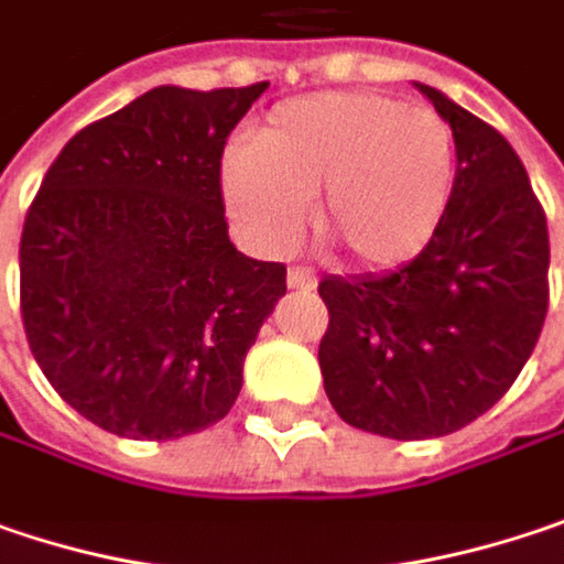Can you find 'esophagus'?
<instances>
[{"label":"esophagus","instance_id":"obj_1","mask_svg":"<svg viewBox=\"0 0 564 564\" xmlns=\"http://www.w3.org/2000/svg\"><path fill=\"white\" fill-rule=\"evenodd\" d=\"M317 285V272L311 265H292L289 269V289H302V292H311Z\"/></svg>","mask_w":564,"mask_h":564}]
</instances>
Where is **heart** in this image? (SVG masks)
I'll return each instance as SVG.
<instances>
[{
    "instance_id": "heart-1",
    "label": "heart",
    "mask_w": 564,
    "mask_h": 564,
    "mask_svg": "<svg viewBox=\"0 0 564 564\" xmlns=\"http://www.w3.org/2000/svg\"><path fill=\"white\" fill-rule=\"evenodd\" d=\"M456 182V138L446 118L394 96L343 89L282 101L257 141L221 160L224 205L260 250L302 237L321 195V234L346 257L388 269L417 257L443 221Z\"/></svg>"
}]
</instances>
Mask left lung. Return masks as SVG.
Instances as JSON below:
<instances>
[{"instance_id": "1", "label": "left lung", "mask_w": 564, "mask_h": 564, "mask_svg": "<svg viewBox=\"0 0 564 564\" xmlns=\"http://www.w3.org/2000/svg\"><path fill=\"white\" fill-rule=\"evenodd\" d=\"M421 93L459 160L433 240L391 272L317 285L324 391L349 426L388 440L446 436L495 408L549 311V227L520 156L463 105Z\"/></svg>"}]
</instances>
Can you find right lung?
<instances>
[{
	"label": "right lung",
	"instance_id": "obj_1",
	"mask_svg": "<svg viewBox=\"0 0 564 564\" xmlns=\"http://www.w3.org/2000/svg\"><path fill=\"white\" fill-rule=\"evenodd\" d=\"M269 83L156 86L86 124L21 230V321L63 401L131 440L227 417L243 359L285 295V265L237 253L224 143Z\"/></svg>",
	"mask_w": 564,
	"mask_h": 564
}]
</instances>
